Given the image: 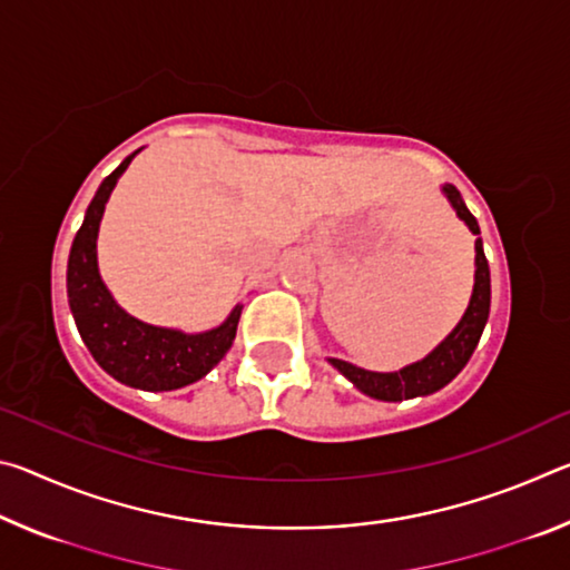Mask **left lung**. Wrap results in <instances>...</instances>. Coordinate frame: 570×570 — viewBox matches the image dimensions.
I'll return each instance as SVG.
<instances>
[{
    "label": "left lung",
    "mask_w": 570,
    "mask_h": 570,
    "mask_svg": "<svg viewBox=\"0 0 570 570\" xmlns=\"http://www.w3.org/2000/svg\"><path fill=\"white\" fill-rule=\"evenodd\" d=\"M442 193H445V198L450 200V206L458 214V218L472 230V236H478L480 226L475 216L468 210L460 190L455 186H450V183H445V186H442ZM488 314H490V266H488L485 250H482V238H478L475 240V284H472L470 304L455 330H452L428 356H422L420 362L402 366L397 372H370L344 360H334V356H330L326 362H330L336 372L344 374L356 390L372 400L402 402L412 397H428V394L442 390L462 372V366L468 364L472 352H475L482 330H485Z\"/></svg>",
    "instance_id": "obj_1"
}]
</instances>
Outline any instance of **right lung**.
<instances>
[{
	"label": "right lung",
	"mask_w": 570,
	"mask_h": 570,
	"mask_svg": "<svg viewBox=\"0 0 570 570\" xmlns=\"http://www.w3.org/2000/svg\"><path fill=\"white\" fill-rule=\"evenodd\" d=\"M138 153L140 150H135L125 158L100 183L85 210V220L72 240L70 262H67V302L92 360L112 380L135 390L170 392L206 377L224 360L236 340L244 304L230 308V314L214 330L188 334L170 326L140 322L115 302L98 268V230L115 183Z\"/></svg>",
	"instance_id": "right-lung-1"
}]
</instances>
